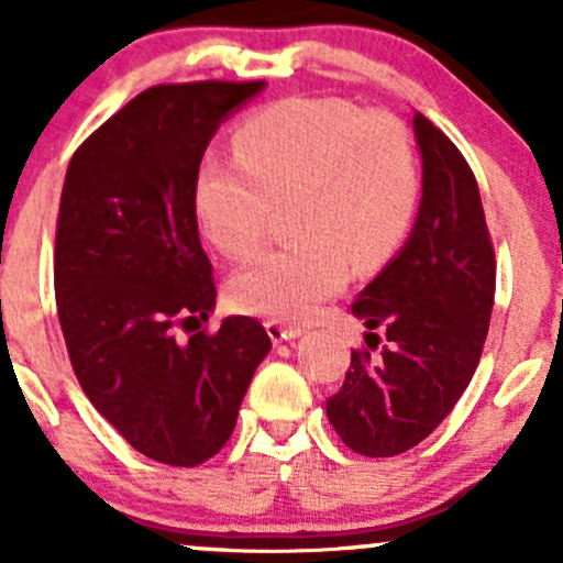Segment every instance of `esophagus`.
<instances>
[{
    "instance_id": "34e87169",
    "label": "esophagus",
    "mask_w": 563,
    "mask_h": 563,
    "mask_svg": "<svg viewBox=\"0 0 563 563\" xmlns=\"http://www.w3.org/2000/svg\"><path fill=\"white\" fill-rule=\"evenodd\" d=\"M266 332H269V338L275 340V343H283V340L299 338V334H302V329L286 327V323H280V321H266Z\"/></svg>"
}]
</instances>
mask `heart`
<instances>
[{"mask_svg": "<svg viewBox=\"0 0 563 563\" xmlns=\"http://www.w3.org/2000/svg\"><path fill=\"white\" fill-rule=\"evenodd\" d=\"M236 163H203L196 214L207 240L245 258L288 203L291 242L247 261L229 283L242 313L305 321L356 275L402 247L422 196L406 124L349 100L286 98L250 113L234 133Z\"/></svg>", "mask_w": 563, "mask_h": 563, "instance_id": "obj_1", "label": "heart"}]
</instances>
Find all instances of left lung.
I'll return each instance as SVG.
<instances>
[{
    "label": "left lung",
    "mask_w": 563,
    "mask_h": 563,
    "mask_svg": "<svg viewBox=\"0 0 563 563\" xmlns=\"http://www.w3.org/2000/svg\"><path fill=\"white\" fill-rule=\"evenodd\" d=\"M413 133L422 152L417 223L351 305L367 345L351 351L343 387L327 400L343 444L365 457L400 455L444 422L479 365L496 297L474 172L422 113H413ZM378 342L383 354L373 355Z\"/></svg>",
    "instance_id": "8db88e82"
}]
</instances>
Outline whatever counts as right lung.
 Wrapping results in <instances>:
<instances>
[{
	"label": "right lung",
	"instance_id": "right-lung-1",
	"mask_svg": "<svg viewBox=\"0 0 563 563\" xmlns=\"http://www.w3.org/2000/svg\"><path fill=\"white\" fill-rule=\"evenodd\" d=\"M264 81L161 84L76 150L56 218L54 291L84 395L133 450L166 465L214 457L231 439L266 329L214 308L198 240L196 176L220 122Z\"/></svg>",
	"mask_w": 563,
	"mask_h": 563
}]
</instances>
